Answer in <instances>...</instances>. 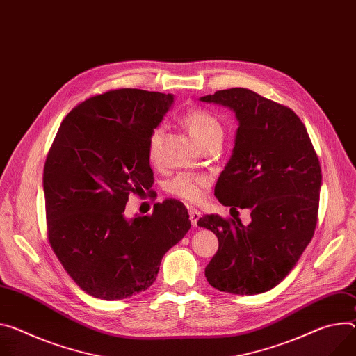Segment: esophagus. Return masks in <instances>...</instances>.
<instances>
[{
    "label": "esophagus",
    "instance_id": "34e87169",
    "mask_svg": "<svg viewBox=\"0 0 356 356\" xmlns=\"http://www.w3.org/2000/svg\"><path fill=\"white\" fill-rule=\"evenodd\" d=\"M188 214H190V221H191L193 227H197V221H199V218L202 217V213H200L197 209L190 207V209H188Z\"/></svg>",
    "mask_w": 356,
    "mask_h": 356
}]
</instances>
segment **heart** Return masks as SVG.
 Wrapping results in <instances>:
<instances>
[{"label":"heart","instance_id":"b5f03b06","mask_svg":"<svg viewBox=\"0 0 356 356\" xmlns=\"http://www.w3.org/2000/svg\"><path fill=\"white\" fill-rule=\"evenodd\" d=\"M183 124L186 126L190 136L200 147H206L211 143L221 142L224 129L220 120L206 109H191L183 116ZM163 135V127L156 126L149 134L146 150L150 160H156L160 146V139ZM209 180L202 175L179 173L166 181L165 188L169 195L179 197L187 203H196L202 199L203 190L207 187Z\"/></svg>","mask_w":356,"mask_h":356}]
</instances>
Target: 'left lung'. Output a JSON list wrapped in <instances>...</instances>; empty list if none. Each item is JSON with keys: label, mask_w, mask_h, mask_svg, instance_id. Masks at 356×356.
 Returning a JSON list of instances; mask_svg holds the SVG:
<instances>
[{"label": "left lung", "mask_w": 356, "mask_h": 356, "mask_svg": "<svg viewBox=\"0 0 356 356\" xmlns=\"http://www.w3.org/2000/svg\"><path fill=\"white\" fill-rule=\"evenodd\" d=\"M232 109L238 120L233 154L214 196L250 209L251 222L207 214L197 221L218 238L206 267L209 284L237 296L280 284L309 244L318 220L322 173L307 129L289 108L245 88L200 98Z\"/></svg>", "instance_id": "obj_1"}]
</instances>
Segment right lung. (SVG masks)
<instances>
[{
	"instance_id": "obj_1",
	"label": "right lung",
	"mask_w": 356,
	"mask_h": 356,
	"mask_svg": "<svg viewBox=\"0 0 356 356\" xmlns=\"http://www.w3.org/2000/svg\"><path fill=\"white\" fill-rule=\"evenodd\" d=\"M172 93L115 89L92 96L62 120L44 168L49 244L70 277L95 298L123 300L147 289L163 255L190 230L177 200L149 216L124 217L129 195L149 190L146 150Z\"/></svg>"
}]
</instances>
